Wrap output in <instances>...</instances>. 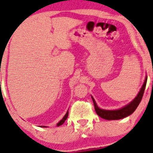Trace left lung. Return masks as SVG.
Segmentation results:
<instances>
[{
    "label": "left lung",
    "instance_id": "1",
    "mask_svg": "<svg viewBox=\"0 0 153 153\" xmlns=\"http://www.w3.org/2000/svg\"><path fill=\"white\" fill-rule=\"evenodd\" d=\"M147 77H146L145 83H144L143 85H142V88H141L140 91L139 92L138 95L136 97V98L131 102L130 104H128V105L125 106L123 108L119 109L117 110H102L96 104V102L94 99L91 97L92 100H93L94 105V109L95 111L97 112V115L100 117H102L104 119H106V120H118V119H122L123 117H126L128 115H130L131 114H132L135 111L136 109L137 108L138 105L140 103L141 100H142V97H143L144 91H145L146 84H147Z\"/></svg>",
    "mask_w": 153,
    "mask_h": 153
}]
</instances>
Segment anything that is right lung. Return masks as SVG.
<instances>
[{
	"label": "right lung",
	"instance_id": "1",
	"mask_svg": "<svg viewBox=\"0 0 153 153\" xmlns=\"http://www.w3.org/2000/svg\"><path fill=\"white\" fill-rule=\"evenodd\" d=\"M68 112H67V113H66V115H65V116H64L63 118L62 119V120H60V121L59 122V123H57V126H61V125H62V124H63L64 123H65V120H67V118H68ZM41 127H42V126H41Z\"/></svg>",
	"mask_w": 153,
	"mask_h": 153
}]
</instances>
